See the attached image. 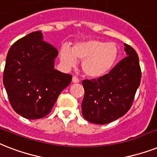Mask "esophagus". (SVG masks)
<instances>
[{"mask_svg": "<svg viewBox=\"0 0 157 157\" xmlns=\"http://www.w3.org/2000/svg\"><path fill=\"white\" fill-rule=\"evenodd\" d=\"M72 82H75V83H77V82H80V80L78 77H76V76H74V77H73V78H72Z\"/></svg>", "mask_w": 157, "mask_h": 157, "instance_id": "1", "label": "esophagus"}]
</instances>
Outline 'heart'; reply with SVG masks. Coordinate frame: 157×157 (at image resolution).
Masks as SVG:
<instances>
[{"label": "heart", "mask_w": 157, "mask_h": 157, "mask_svg": "<svg viewBox=\"0 0 157 157\" xmlns=\"http://www.w3.org/2000/svg\"><path fill=\"white\" fill-rule=\"evenodd\" d=\"M117 57V46L100 40L78 42L71 50L66 47L60 49V59L64 66L71 68L75 66L76 59L82 61V72L90 78H100L109 72Z\"/></svg>", "instance_id": "b5f03b06"}]
</instances>
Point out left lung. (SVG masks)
<instances>
[{"mask_svg": "<svg viewBox=\"0 0 157 157\" xmlns=\"http://www.w3.org/2000/svg\"><path fill=\"white\" fill-rule=\"evenodd\" d=\"M125 46L127 57L108 74L82 81V116L91 123H109L124 116L132 105L142 73L136 51L130 45Z\"/></svg>", "mask_w": 157, "mask_h": 157, "instance_id": "1", "label": "left lung"}]
</instances>
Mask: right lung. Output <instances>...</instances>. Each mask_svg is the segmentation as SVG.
Wrapping results in <instances>:
<instances>
[{"label":"right lung","mask_w":157,"mask_h":157,"mask_svg":"<svg viewBox=\"0 0 157 157\" xmlns=\"http://www.w3.org/2000/svg\"><path fill=\"white\" fill-rule=\"evenodd\" d=\"M58 51L35 31L17 40L6 57L3 83L15 112L27 119L47 116L72 75L54 70Z\"/></svg>","instance_id":"right-lung-1"}]
</instances>
